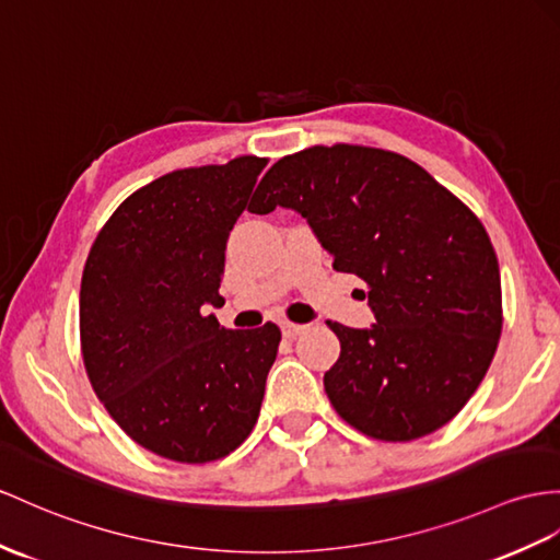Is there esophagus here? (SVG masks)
<instances>
[{"label":"esophagus","mask_w":560,"mask_h":560,"mask_svg":"<svg viewBox=\"0 0 560 560\" xmlns=\"http://www.w3.org/2000/svg\"><path fill=\"white\" fill-rule=\"evenodd\" d=\"M282 335L284 337H296V335H302L304 330H306V325H299V323H290V320H282Z\"/></svg>","instance_id":"obj_1"}]
</instances>
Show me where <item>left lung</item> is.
<instances>
[{"label": "left lung", "mask_w": 560, "mask_h": 560, "mask_svg": "<svg viewBox=\"0 0 560 560\" xmlns=\"http://www.w3.org/2000/svg\"><path fill=\"white\" fill-rule=\"evenodd\" d=\"M302 213L332 268L368 288L375 325L339 337L323 385L351 428L411 442L446 425L480 387L501 337V276L485 225L418 163L359 144L272 163L252 213ZM365 296V292H363Z\"/></svg>", "instance_id": "left-lung-1"}]
</instances>
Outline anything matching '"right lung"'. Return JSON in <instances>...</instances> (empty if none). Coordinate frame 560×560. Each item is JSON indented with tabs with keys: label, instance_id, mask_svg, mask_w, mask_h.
Masks as SVG:
<instances>
[{
	"label": "right lung",
	"instance_id": "right-lung-1",
	"mask_svg": "<svg viewBox=\"0 0 560 560\" xmlns=\"http://www.w3.org/2000/svg\"><path fill=\"white\" fill-rule=\"evenodd\" d=\"M268 159L183 168L132 192L94 240L80 282L90 385L120 430L156 456L209 463L249 438L280 327L228 330L207 306L225 244Z\"/></svg>",
	"mask_w": 560,
	"mask_h": 560
}]
</instances>
